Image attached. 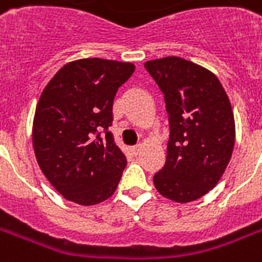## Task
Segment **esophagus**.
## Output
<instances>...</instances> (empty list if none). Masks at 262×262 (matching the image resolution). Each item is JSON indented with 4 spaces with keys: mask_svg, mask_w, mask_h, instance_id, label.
Listing matches in <instances>:
<instances>
[{
    "mask_svg": "<svg viewBox=\"0 0 262 262\" xmlns=\"http://www.w3.org/2000/svg\"><path fill=\"white\" fill-rule=\"evenodd\" d=\"M140 150H142V144H136V146H133V147L130 148V151L133 156H137V154L140 153Z\"/></svg>",
    "mask_w": 262,
    "mask_h": 262,
    "instance_id": "esophagus-1",
    "label": "esophagus"
}]
</instances>
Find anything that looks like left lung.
<instances>
[{
    "label": "left lung",
    "mask_w": 262,
    "mask_h": 262,
    "mask_svg": "<svg viewBox=\"0 0 262 262\" xmlns=\"http://www.w3.org/2000/svg\"><path fill=\"white\" fill-rule=\"evenodd\" d=\"M164 94L170 140L154 187L174 202L196 201L219 182L234 146V118L227 94L209 70L181 57L144 64Z\"/></svg>",
    "instance_id": "8db88e82"
}]
</instances>
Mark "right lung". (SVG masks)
<instances>
[{"label": "right lung", "instance_id": "obj_1", "mask_svg": "<svg viewBox=\"0 0 262 262\" xmlns=\"http://www.w3.org/2000/svg\"><path fill=\"white\" fill-rule=\"evenodd\" d=\"M133 71L132 63L77 60L61 67L43 90L33 148L45 177L71 202H102L119 184L126 157L109 126L118 88Z\"/></svg>", "mask_w": 262, "mask_h": 262}]
</instances>
